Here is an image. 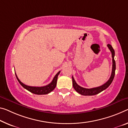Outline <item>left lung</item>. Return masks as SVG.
Here are the masks:
<instances>
[{
  "mask_svg": "<svg viewBox=\"0 0 128 128\" xmlns=\"http://www.w3.org/2000/svg\"><path fill=\"white\" fill-rule=\"evenodd\" d=\"M109 50H110L112 52V74L111 76L109 78L108 82H106L104 84H103L102 86L96 87V88H93L90 89L88 88H82V87L80 86L77 84L75 82L74 77L72 76V84L73 86H74V89L77 92L80 93V94L84 95V96H93V95H95L98 94V93H100L105 90L108 88V87L111 84L112 82H113V78H114V75H115V70H116V62L114 59V50H113V48L110 44H108L107 45Z\"/></svg>",
  "mask_w": 128,
  "mask_h": 128,
  "instance_id": "left-lung-1",
  "label": "left lung"
}]
</instances>
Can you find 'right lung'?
Instances as JSON below:
<instances>
[{
	"label": "right lung",
	"mask_w": 128,
	"mask_h": 128,
	"mask_svg": "<svg viewBox=\"0 0 128 128\" xmlns=\"http://www.w3.org/2000/svg\"><path fill=\"white\" fill-rule=\"evenodd\" d=\"M60 71L58 72V74H57L54 77V78L52 80V82L49 84L47 86H27V85L23 84V82H20V80L18 78V76L16 74H15L16 77L18 79V82L21 84V86L23 87L24 88H25L26 90H28V91H30V92H31L32 93H34V94H48V93H50V92H52L56 86V84H57V80H58V75L59 74Z\"/></svg>",
	"instance_id": "obj_1"
}]
</instances>
